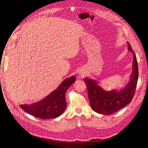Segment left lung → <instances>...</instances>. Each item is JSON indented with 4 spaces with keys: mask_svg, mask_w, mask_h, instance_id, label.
Returning <instances> with one entry per match:
<instances>
[{
    "mask_svg": "<svg viewBox=\"0 0 148 148\" xmlns=\"http://www.w3.org/2000/svg\"><path fill=\"white\" fill-rule=\"evenodd\" d=\"M128 46L129 50L134 54L133 71L131 75V79L125 88L119 91H105L98 85L95 80L84 78L87 86L90 105L92 109L97 113L111 115L123 108L132 100L138 79V66L136 55L129 43Z\"/></svg>",
    "mask_w": 148,
    "mask_h": 148,
    "instance_id": "8db88e82",
    "label": "left lung"
}]
</instances>
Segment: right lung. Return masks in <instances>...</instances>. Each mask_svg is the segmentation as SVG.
<instances>
[{
    "label": "right lung",
    "instance_id": "add662e5",
    "mask_svg": "<svg viewBox=\"0 0 148 148\" xmlns=\"http://www.w3.org/2000/svg\"><path fill=\"white\" fill-rule=\"evenodd\" d=\"M75 79V76L66 78L56 90L43 99L30 105H20V107L26 112L38 118H56L65 111L67 107L66 92Z\"/></svg>",
    "mask_w": 148,
    "mask_h": 148
}]
</instances>
